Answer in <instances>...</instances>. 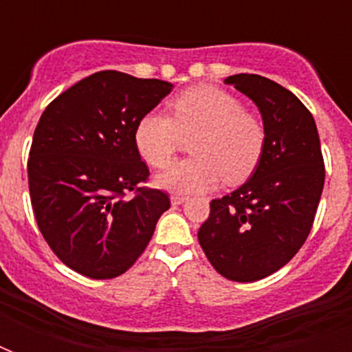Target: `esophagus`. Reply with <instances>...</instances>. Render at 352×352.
I'll return each mask as SVG.
<instances>
[{
	"mask_svg": "<svg viewBox=\"0 0 352 352\" xmlns=\"http://www.w3.org/2000/svg\"><path fill=\"white\" fill-rule=\"evenodd\" d=\"M170 199H171V204H173V206H177V204L184 203L188 197H184V195H179V193H173Z\"/></svg>",
	"mask_w": 352,
	"mask_h": 352,
	"instance_id": "esophagus-1",
	"label": "esophagus"
}]
</instances>
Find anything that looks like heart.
<instances>
[{"label":"heart","instance_id":"b5f03b06","mask_svg":"<svg viewBox=\"0 0 352 352\" xmlns=\"http://www.w3.org/2000/svg\"><path fill=\"white\" fill-rule=\"evenodd\" d=\"M193 134L192 159L179 160L155 179L168 192H206L221 177L228 184L243 182L254 173L267 144L263 122L245 111L239 98L212 85H197L177 95L170 102V117L146 113L135 127V144L149 166L164 168L182 137Z\"/></svg>","mask_w":352,"mask_h":352}]
</instances>
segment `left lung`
I'll return each mask as SVG.
<instances>
[{
	"label": "left lung",
	"instance_id": "1",
	"mask_svg": "<svg viewBox=\"0 0 352 352\" xmlns=\"http://www.w3.org/2000/svg\"><path fill=\"white\" fill-rule=\"evenodd\" d=\"M225 82L259 107L267 144L254 175L210 203L197 237L221 276L250 283L285 267L303 246L325 166L316 122L298 96L259 74H234Z\"/></svg>",
	"mask_w": 352,
	"mask_h": 352
}]
</instances>
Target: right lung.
I'll return each instance as SVG.
<instances>
[{"instance_id":"obj_1","label":"right lung","mask_w":352,"mask_h":352,"mask_svg":"<svg viewBox=\"0 0 352 352\" xmlns=\"http://www.w3.org/2000/svg\"><path fill=\"white\" fill-rule=\"evenodd\" d=\"M171 89L164 80L100 71L41 115L27 164L30 203L47 245L74 272L91 279L126 272L170 208L168 193L138 188L149 170L135 127Z\"/></svg>"}]
</instances>
